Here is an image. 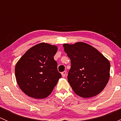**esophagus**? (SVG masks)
<instances>
[{
	"instance_id": "esophagus-1",
	"label": "esophagus",
	"mask_w": 121,
	"mask_h": 121,
	"mask_svg": "<svg viewBox=\"0 0 121 121\" xmlns=\"http://www.w3.org/2000/svg\"><path fill=\"white\" fill-rule=\"evenodd\" d=\"M66 73H67V72L65 71H64L62 72V73H61L62 77H65V75H66Z\"/></svg>"
}]
</instances>
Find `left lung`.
Returning <instances> with one entry per match:
<instances>
[{
  "instance_id": "1",
  "label": "left lung",
  "mask_w": 121,
  "mask_h": 121,
  "mask_svg": "<svg viewBox=\"0 0 121 121\" xmlns=\"http://www.w3.org/2000/svg\"><path fill=\"white\" fill-rule=\"evenodd\" d=\"M63 47L71 60L67 79L73 91L85 98L99 94L109 81V61L96 48L85 43L64 44Z\"/></svg>"
}]
</instances>
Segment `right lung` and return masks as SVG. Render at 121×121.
<instances>
[{
    "instance_id": "1",
    "label": "right lung",
    "mask_w": 121,
    "mask_h": 121,
    "mask_svg": "<svg viewBox=\"0 0 121 121\" xmlns=\"http://www.w3.org/2000/svg\"><path fill=\"white\" fill-rule=\"evenodd\" d=\"M57 47L41 43L28 50L15 67L17 82L22 91L36 99L48 97L61 77L54 59Z\"/></svg>"
}]
</instances>
